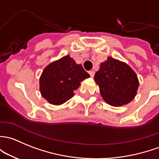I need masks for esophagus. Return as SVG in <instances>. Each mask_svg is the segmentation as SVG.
<instances>
[{
  "instance_id": "esophagus-1",
  "label": "esophagus",
  "mask_w": 159,
  "mask_h": 159,
  "mask_svg": "<svg viewBox=\"0 0 159 159\" xmlns=\"http://www.w3.org/2000/svg\"><path fill=\"white\" fill-rule=\"evenodd\" d=\"M89 74H90V75H91V78H93V77L94 76V71H89Z\"/></svg>"
}]
</instances>
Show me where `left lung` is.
Masks as SVG:
<instances>
[{
  "label": "left lung",
  "mask_w": 159,
  "mask_h": 159,
  "mask_svg": "<svg viewBox=\"0 0 159 159\" xmlns=\"http://www.w3.org/2000/svg\"><path fill=\"white\" fill-rule=\"evenodd\" d=\"M94 81L99 86L103 101L113 107L123 106L133 101L139 85L136 73L131 67L110 56L101 63Z\"/></svg>",
  "instance_id": "1"
}]
</instances>
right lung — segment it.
<instances>
[{
  "instance_id": "right-lung-1",
  "label": "right lung",
  "mask_w": 159,
  "mask_h": 159,
  "mask_svg": "<svg viewBox=\"0 0 159 159\" xmlns=\"http://www.w3.org/2000/svg\"><path fill=\"white\" fill-rule=\"evenodd\" d=\"M90 75L81 64H77L70 56L48 65L39 78L42 97L49 103L61 105L74 96V91Z\"/></svg>"
}]
</instances>
